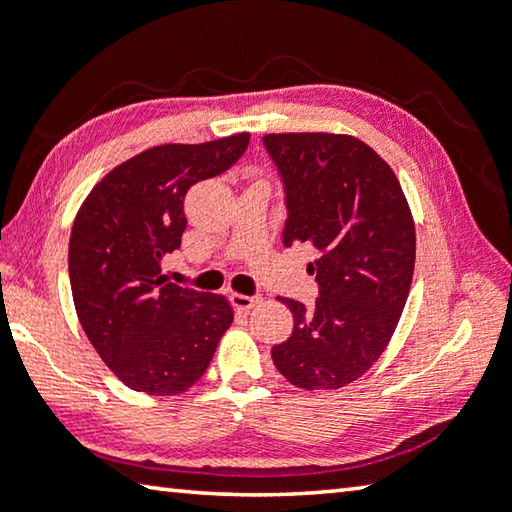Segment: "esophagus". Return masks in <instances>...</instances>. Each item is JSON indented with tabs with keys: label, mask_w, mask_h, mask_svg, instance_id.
I'll list each match as a JSON object with an SVG mask.
<instances>
[{
	"label": "esophagus",
	"mask_w": 512,
	"mask_h": 512,
	"mask_svg": "<svg viewBox=\"0 0 512 512\" xmlns=\"http://www.w3.org/2000/svg\"><path fill=\"white\" fill-rule=\"evenodd\" d=\"M232 303L239 310H253V307L259 303V296H246V294H232Z\"/></svg>",
	"instance_id": "1"
}]
</instances>
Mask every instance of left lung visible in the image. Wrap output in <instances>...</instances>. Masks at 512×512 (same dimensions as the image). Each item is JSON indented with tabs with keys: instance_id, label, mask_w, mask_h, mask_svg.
Here are the masks:
<instances>
[{
	"instance_id": "left-lung-1",
	"label": "left lung",
	"mask_w": 512,
	"mask_h": 512,
	"mask_svg": "<svg viewBox=\"0 0 512 512\" xmlns=\"http://www.w3.org/2000/svg\"><path fill=\"white\" fill-rule=\"evenodd\" d=\"M287 198L282 243H310L319 298H280L294 332L273 362L300 389H339L367 373L392 339L415 271V221L394 170L348 134H266Z\"/></svg>"
}]
</instances>
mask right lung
Instances as JSON below:
<instances>
[{"label": "right lung", "mask_w": 512, "mask_h": 512, "mask_svg": "<svg viewBox=\"0 0 512 512\" xmlns=\"http://www.w3.org/2000/svg\"><path fill=\"white\" fill-rule=\"evenodd\" d=\"M248 141L241 132L157 145L109 170L81 202L68 248L72 300L88 342L134 392H186L232 326L225 296L166 282L161 259L182 243L186 191L225 173Z\"/></svg>", "instance_id": "add662e5"}]
</instances>
